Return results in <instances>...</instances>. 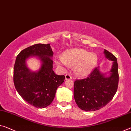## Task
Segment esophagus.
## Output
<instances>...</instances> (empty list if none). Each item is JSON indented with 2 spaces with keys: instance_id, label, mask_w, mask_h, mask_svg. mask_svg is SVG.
Wrapping results in <instances>:
<instances>
[{
  "instance_id": "1",
  "label": "esophagus",
  "mask_w": 131,
  "mask_h": 131,
  "mask_svg": "<svg viewBox=\"0 0 131 131\" xmlns=\"http://www.w3.org/2000/svg\"><path fill=\"white\" fill-rule=\"evenodd\" d=\"M66 77V80H71L72 79V77L71 75H70V74H66L65 75Z\"/></svg>"
}]
</instances>
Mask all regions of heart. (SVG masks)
<instances>
[{
  "label": "heart",
  "instance_id": "obj_1",
  "mask_svg": "<svg viewBox=\"0 0 131 131\" xmlns=\"http://www.w3.org/2000/svg\"><path fill=\"white\" fill-rule=\"evenodd\" d=\"M58 66L63 67L68 65L74 66V71L80 77L87 75L95 67L98 62L97 55L89 53L82 49L67 50L62 54L61 57L55 60Z\"/></svg>",
  "mask_w": 131,
  "mask_h": 131
}]
</instances>
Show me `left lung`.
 I'll list each match as a JSON object with an SVG mask.
<instances>
[{"label":"left lung","mask_w":131,"mask_h":131,"mask_svg":"<svg viewBox=\"0 0 131 131\" xmlns=\"http://www.w3.org/2000/svg\"><path fill=\"white\" fill-rule=\"evenodd\" d=\"M104 54L106 59L112 61L109 71L104 73L97 67L88 77L74 82V99L78 107L85 111H95L104 107L117 91L119 81L117 59L106 50Z\"/></svg>","instance_id":"8db88e82"}]
</instances>
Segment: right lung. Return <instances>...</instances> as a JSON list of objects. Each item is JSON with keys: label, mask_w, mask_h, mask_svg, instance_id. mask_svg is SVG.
I'll return each mask as SVG.
<instances>
[{"label": "right lung", "mask_w": 131, "mask_h": 131, "mask_svg": "<svg viewBox=\"0 0 131 131\" xmlns=\"http://www.w3.org/2000/svg\"><path fill=\"white\" fill-rule=\"evenodd\" d=\"M53 56L50 44H36L22 50L16 59L13 71L16 89L24 100L36 108L49 105L65 79V76L57 75L53 70ZM31 57L40 61L41 67L37 71H31L26 64Z\"/></svg>", "instance_id": "1"}]
</instances>
